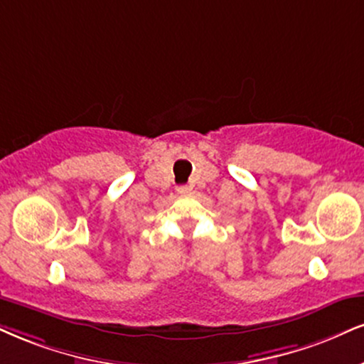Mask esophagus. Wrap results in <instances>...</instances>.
Returning <instances> with one entry per match:
<instances>
[{
    "instance_id": "34e87169",
    "label": "esophagus",
    "mask_w": 364,
    "mask_h": 364,
    "mask_svg": "<svg viewBox=\"0 0 364 364\" xmlns=\"http://www.w3.org/2000/svg\"><path fill=\"white\" fill-rule=\"evenodd\" d=\"M177 192H178V194H187V192H189V189H187V187H178Z\"/></svg>"
}]
</instances>
